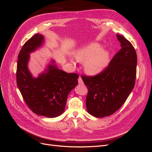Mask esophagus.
<instances>
[{"label": "esophagus", "mask_w": 152, "mask_h": 152, "mask_svg": "<svg viewBox=\"0 0 152 152\" xmlns=\"http://www.w3.org/2000/svg\"><path fill=\"white\" fill-rule=\"evenodd\" d=\"M78 82H79V84H83V81H82V79H81L80 77H79V79H78Z\"/></svg>", "instance_id": "obj_1"}]
</instances>
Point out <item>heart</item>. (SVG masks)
Returning <instances> with one entry per match:
<instances>
[{"mask_svg":"<svg viewBox=\"0 0 152 152\" xmlns=\"http://www.w3.org/2000/svg\"><path fill=\"white\" fill-rule=\"evenodd\" d=\"M77 61L84 63L85 71L89 75H96L102 72L107 65L109 55L98 44L84 47L75 53Z\"/></svg>","mask_w":152,"mask_h":152,"instance_id":"b5f03b06","label":"heart"}]
</instances>
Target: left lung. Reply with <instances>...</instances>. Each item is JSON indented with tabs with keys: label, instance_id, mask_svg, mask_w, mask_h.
I'll return each instance as SVG.
<instances>
[{
	"label": "left lung",
	"instance_id": "obj_1",
	"mask_svg": "<svg viewBox=\"0 0 152 152\" xmlns=\"http://www.w3.org/2000/svg\"><path fill=\"white\" fill-rule=\"evenodd\" d=\"M121 49L103 71L93 76L81 75L88 89L86 108L92 115H112L125 103L135 85L137 54L132 44L117 35Z\"/></svg>",
	"mask_w": 152,
	"mask_h": 152
}]
</instances>
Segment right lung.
Wrapping results in <instances>:
<instances>
[{"label": "right lung", "instance_id": "1", "mask_svg": "<svg viewBox=\"0 0 152 152\" xmlns=\"http://www.w3.org/2000/svg\"><path fill=\"white\" fill-rule=\"evenodd\" d=\"M43 42V36L37 34L23 45L18 54L16 82L23 98L32 112L38 115L53 118L64 112L67 96L78 84L79 75L68 73L50 65L39 77H32L27 67L29 54Z\"/></svg>", "mask_w": 152, "mask_h": 152}]
</instances>
